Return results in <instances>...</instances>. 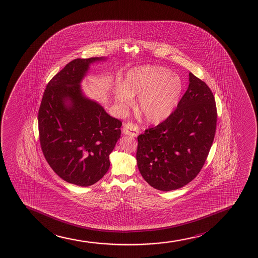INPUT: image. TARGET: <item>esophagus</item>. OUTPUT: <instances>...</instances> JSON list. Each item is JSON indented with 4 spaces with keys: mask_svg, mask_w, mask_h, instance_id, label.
<instances>
[{
    "mask_svg": "<svg viewBox=\"0 0 258 258\" xmlns=\"http://www.w3.org/2000/svg\"><path fill=\"white\" fill-rule=\"evenodd\" d=\"M123 134L127 135V136H136L139 135V127L137 125L134 124L132 122H127V123H123Z\"/></svg>",
    "mask_w": 258,
    "mask_h": 258,
    "instance_id": "esophagus-1",
    "label": "esophagus"
}]
</instances>
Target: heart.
Wrapping results in <instances>:
<instances>
[{
    "label": "heart",
    "instance_id": "b5f03b06",
    "mask_svg": "<svg viewBox=\"0 0 258 258\" xmlns=\"http://www.w3.org/2000/svg\"><path fill=\"white\" fill-rule=\"evenodd\" d=\"M183 85L179 76L160 66H143L128 71L122 87L114 93L119 107H130L140 96L138 109L151 123L168 118L179 103Z\"/></svg>",
    "mask_w": 258,
    "mask_h": 258
}]
</instances>
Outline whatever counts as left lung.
I'll return each instance as SVG.
<instances>
[{
  "mask_svg": "<svg viewBox=\"0 0 258 258\" xmlns=\"http://www.w3.org/2000/svg\"><path fill=\"white\" fill-rule=\"evenodd\" d=\"M188 89L168 118L140 135L136 160L146 182L156 189L182 188L197 177L214 142L217 109L204 81L188 74Z\"/></svg>",
  "mask_w": 258,
  "mask_h": 258,
  "instance_id": "left-lung-1",
  "label": "left lung"
}]
</instances>
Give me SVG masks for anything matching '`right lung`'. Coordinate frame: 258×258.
I'll use <instances>...</instances> for the list:
<instances>
[{
	"instance_id": "1",
	"label": "right lung",
	"mask_w": 258,
	"mask_h": 258,
	"mask_svg": "<svg viewBox=\"0 0 258 258\" xmlns=\"http://www.w3.org/2000/svg\"><path fill=\"white\" fill-rule=\"evenodd\" d=\"M105 57L77 58L53 77L38 110L41 149L53 171L76 185H93L110 167L109 156L122 122L82 93L90 64Z\"/></svg>"
}]
</instances>
